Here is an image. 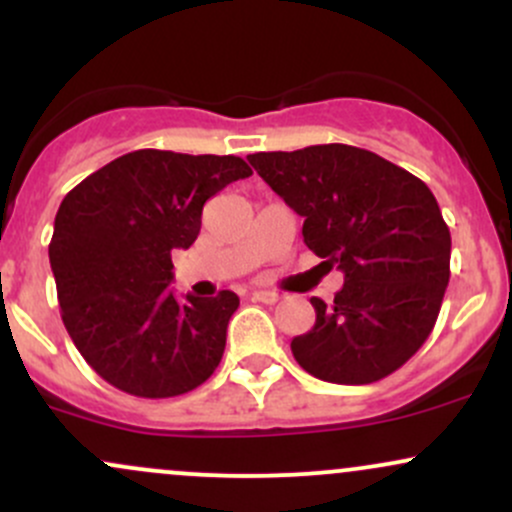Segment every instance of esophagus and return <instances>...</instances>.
Masks as SVG:
<instances>
[{
    "mask_svg": "<svg viewBox=\"0 0 512 512\" xmlns=\"http://www.w3.org/2000/svg\"><path fill=\"white\" fill-rule=\"evenodd\" d=\"M251 300H254V302H266V305H273V302L280 300V295L276 293V290H254V293H251Z\"/></svg>",
    "mask_w": 512,
    "mask_h": 512,
    "instance_id": "1",
    "label": "esophagus"
}]
</instances>
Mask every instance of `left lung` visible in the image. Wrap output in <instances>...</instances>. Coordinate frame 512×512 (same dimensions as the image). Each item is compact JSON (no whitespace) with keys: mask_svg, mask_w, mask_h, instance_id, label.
Listing matches in <instances>:
<instances>
[{"mask_svg":"<svg viewBox=\"0 0 512 512\" xmlns=\"http://www.w3.org/2000/svg\"><path fill=\"white\" fill-rule=\"evenodd\" d=\"M249 163L305 219L307 249L344 273L332 305L310 300L317 320L290 342L295 361L342 386L398 371L430 337L449 283L452 236L432 190L346 144L251 153Z\"/></svg>","mask_w":512,"mask_h":512,"instance_id":"8db88e82","label":"left lung"}]
</instances>
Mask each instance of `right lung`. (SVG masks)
<instances>
[{"instance_id":"add662e5","label":"right lung","mask_w":512,"mask_h":512,"mask_svg":"<svg viewBox=\"0 0 512 512\" xmlns=\"http://www.w3.org/2000/svg\"><path fill=\"white\" fill-rule=\"evenodd\" d=\"M251 168L239 156L141 148L65 195L48 246L60 317L107 383L136 398H173L212 376L227 344L232 290L175 300V249L200 234L202 207Z\"/></svg>"}]
</instances>
